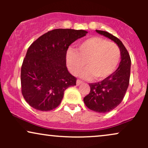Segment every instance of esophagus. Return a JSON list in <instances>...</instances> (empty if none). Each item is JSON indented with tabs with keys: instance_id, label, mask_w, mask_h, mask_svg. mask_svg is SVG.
<instances>
[{
	"instance_id": "obj_1",
	"label": "esophagus",
	"mask_w": 148,
	"mask_h": 148,
	"mask_svg": "<svg viewBox=\"0 0 148 148\" xmlns=\"http://www.w3.org/2000/svg\"><path fill=\"white\" fill-rule=\"evenodd\" d=\"M83 81H81V80H77V81H76V85H77V86H79V85H81V84H83Z\"/></svg>"
}]
</instances>
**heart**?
<instances>
[{
  "label": "heart",
  "mask_w": 148,
  "mask_h": 148,
  "mask_svg": "<svg viewBox=\"0 0 148 148\" xmlns=\"http://www.w3.org/2000/svg\"><path fill=\"white\" fill-rule=\"evenodd\" d=\"M120 60V50L116 44L99 37L88 39L80 43L76 51L67 52V67L74 75H78L87 64L88 68L81 73L85 79L95 76L102 80L115 72Z\"/></svg>",
  "instance_id": "1"
}]
</instances>
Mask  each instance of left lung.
<instances>
[{
    "mask_svg": "<svg viewBox=\"0 0 148 148\" xmlns=\"http://www.w3.org/2000/svg\"><path fill=\"white\" fill-rule=\"evenodd\" d=\"M97 33L111 39L120 50L121 61L118 69L101 82L90 84V91L84 98L86 106L97 113H108L114 109L123 101L130 78L131 58L123 42L111 33L96 30Z\"/></svg>",
    "mask_w": 148,
    "mask_h": 148,
    "instance_id": "1",
    "label": "left lung"
}]
</instances>
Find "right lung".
<instances>
[{
    "instance_id": "right-lung-1",
    "label": "right lung",
    "mask_w": 148,
    "mask_h": 148,
    "mask_svg": "<svg viewBox=\"0 0 148 148\" xmlns=\"http://www.w3.org/2000/svg\"><path fill=\"white\" fill-rule=\"evenodd\" d=\"M88 33L84 30L55 29L47 32L30 46L21 70V92L35 109L49 111L60 104L64 92L76 86L68 72L66 54L69 46Z\"/></svg>"
}]
</instances>
